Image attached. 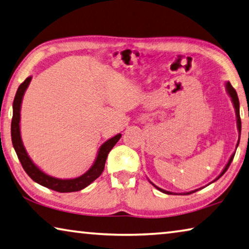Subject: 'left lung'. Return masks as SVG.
Instances as JSON below:
<instances>
[{"label":"left lung","mask_w":249,"mask_h":249,"mask_svg":"<svg viewBox=\"0 0 249 249\" xmlns=\"http://www.w3.org/2000/svg\"><path fill=\"white\" fill-rule=\"evenodd\" d=\"M225 86H226V90H227V93H228V95L231 96V102H232V105H234V108H235V113H236V121H237V129H238V133H239V137H238V142H237V145H236V149H237V146H238V144H239V139H240V131H242V122H240V116H239V101H238V96H237V93H236V90H235V89L232 88L231 86V84L230 82H226L225 83ZM235 153L236 152H234L231 154V159L228 160V163L226 164V166L224 167V169L222 171V173H220V174L216 177V178L212 181V183H214L215 180H217L218 178H220V177H222L224 174H225V172L227 171L228 169V167H230V165H231V160H232V159H234V156H235ZM151 181V180H149ZM151 184L153 185L154 187L155 188H157L159 189V191H160L161 193H165V194H168V195H172V194H175V193H172V192H168V191H165V189H161V188H160V187H157L156 185H154L152 181H151ZM203 188V187H202ZM198 189H200V188H198ZM198 189H195V191H191V192H187V193H181V194H179V195H189V194H192V193H195V192H197L198 191ZM176 195V194H175Z\"/></svg>","instance_id":"left-lung-1"}]
</instances>
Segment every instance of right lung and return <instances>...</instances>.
<instances>
[{"instance_id":"obj_1","label":"right lung","mask_w":249,"mask_h":249,"mask_svg":"<svg viewBox=\"0 0 249 249\" xmlns=\"http://www.w3.org/2000/svg\"><path fill=\"white\" fill-rule=\"evenodd\" d=\"M32 76H29L26 80L18 86L15 94L14 102H13V117H12V124H11V136H12V144L17 152V155L18 157L19 161H21L23 168L26 172V174L32 178L35 183H37L42 186L47 187L53 191L60 192V193H71V192H77L81 189L88 187L90 183H93L98 176H100L104 171L105 161L107 159V155L110 149L114 147L120 139L122 137V134H117L112 139H109L102 144V146L98 149L97 156L94 163L88 172L84 174L76 177V178H68L62 179L56 178V177L47 175L42 169H39L36 165L33 163L31 157L27 154L26 149L23 145L22 137H21V129H19V121H21V104L23 96L26 89L29 88V84Z\"/></svg>"}]
</instances>
